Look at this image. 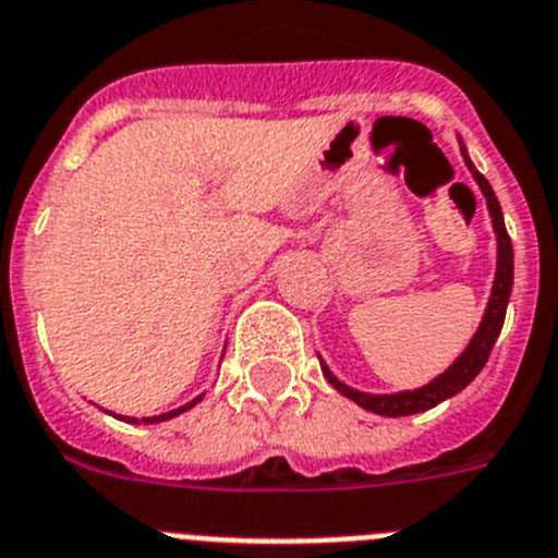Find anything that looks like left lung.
Returning a JSON list of instances; mask_svg holds the SVG:
<instances>
[{
    "label": "left lung",
    "mask_w": 558,
    "mask_h": 558,
    "mask_svg": "<svg viewBox=\"0 0 558 558\" xmlns=\"http://www.w3.org/2000/svg\"><path fill=\"white\" fill-rule=\"evenodd\" d=\"M458 143H460V154H463V159H466V168L472 171L474 182H477V187L483 191V196H486L488 216H492L494 235H497V272H494L492 294H488L486 314H483L481 326H477L474 337L469 339V345L463 348V353H460L458 360H454L447 371L440 373V376H435L429 385L415 387V390H401V393H362V390H353V387H348L345 381H339L331 373V367L319 360L323 376L337 387L339 393L345 396V399L356 401L362 410H371V413L376 415H387V418L424 413V410H429V407L458 396L460 390H463V387H466L469 381L483 371L494 342H497V337H500L502 323H506V308H508V300H511V286H513V246H511V239H508L506 221H502L500 202H497V196H494L488 179L474 168L463 140L458 137Z\"/></svg>",
    "instance_id": "1"
}]
</instances>
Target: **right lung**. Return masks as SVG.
I'll use <instances>...</instances> for the list:
<instances>
[{
  "instance_id": "1",
  "label": "right lung",
  "mask_w": 558,
  "mask_h": 558,
  "mask_svg": "<svg viewBox=\"0 0 558 558\" xmlns=\"http://www.w3.org/2000/svg\"><path fill=\"white\" fill-rule=\"evenodd\" d=\"M205 399V393L202 396H196V399L193 401H187V404H182V407H177V410H171V413H162V415H151V418H129V415H125V421H129V424H159V421H168V418H177L179 413H185V410H191V407H196L198 401Z\"/></svg>"
}]
</instances>
